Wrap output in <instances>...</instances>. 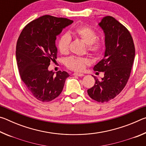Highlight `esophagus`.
Returning <instances> with one entry per match:
<instances>
[{"label":"esophagus","mask_w":146,"mask_h":146,"mask_svg":"<svg viewBox=\"0 0 146 146\" xmlns=\"http://www.w3.org/2000/svg\"><path fill=\"white\" fill-rule=\"evenodd\" d=\"M73 75H75V76H84L83 73H74Z\"/></svg>","instance_id":"1"}]
</instances>
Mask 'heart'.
Instances as JSON below:
<instances>
[{
    "mask_svg": "<svg viewBox=\"0 0 146 146\" xmlns=\"http://www.w3.org/2000/svg\"><path fill=\"white\" fill-rule=\"evenodd\" d=\"M72 32L76 37L87 45L88 51L93 55H98L102 53L104 44L102 40L97 39V33L93 29L87 26H81L76 27ZM70 42V36L68 34H64L58 38L57 47L61 54L66 55L68 53ZM89 64L90 62L88 58L78 56H71L66 61V67L75 71H83Z\"/></svg>",
    "mask_w": 146,
    "mask_h": 146,
    "instance_id": "b5f03b06",
    "label": "heart"
}]
</instances>
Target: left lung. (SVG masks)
I'll return each instance as SVG.
<instances>
[{
	"label": "left lung",
	"instance_id": "left-lung-1",
	"mask_svg": "<svg viewBox=\"0 0 146 146\" xmlns=\"http://www.w3.org/2000/svg\"><path fill=\"white\" fill-rule=\"evenodd\" d=\"M105 33L104 57L94 66L95 71L104 73L101 80L88 90V94L98 102L111 100L119 94L129 80L135 55L129 30L114 17L106 16L99 23Z\"/></svg>",
	"mask_w": 146,
	"mask_h": 146
}]
</instances>
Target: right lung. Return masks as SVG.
<instances>
[{"mask_svg": "<svg viewBox=\"0 0 146 146\" xmlns=\"http://www.w3.org/2000/svg\"><path fill=\"white\" fill-rule=\"evenodd\" d=\"M62 17L44 15L24 27L17 40L16 58L19 74L26 88L41 102H50L61 93L69 74L48 71L57 58L56 35L73 23Z\"/></svg>", "mask_w": 146, "mask_h": 146, "instance_id": "1", "label": "right lung"}]
</instances>
